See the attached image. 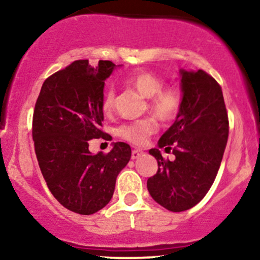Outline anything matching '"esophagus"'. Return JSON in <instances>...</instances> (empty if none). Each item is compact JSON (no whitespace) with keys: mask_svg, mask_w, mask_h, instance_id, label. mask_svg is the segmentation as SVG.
Wrapping results in <instances>:
<instances>
[{"mask_svg":"<svg viewBox=\"0 0 260 260\" xmlns=\"http://www.w3.org/2000/svg\"><path fill=\"white\" fill-rule=\"evenodd\" d=\"M142 155H143V151L139 150V149H133L132 150V159L133 160L138 159V157L142 156Z\"/></svg>","mask_w":260,"mask_h":260,"instance_id":"obj_1","label":"esophagus"}]
</instances>
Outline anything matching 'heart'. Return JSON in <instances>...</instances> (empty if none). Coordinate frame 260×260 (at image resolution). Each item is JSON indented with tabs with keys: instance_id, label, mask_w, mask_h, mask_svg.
I'll return each mask as SVG.
<instances>
[{
	"instance_id": "heart-1",
	"label": "heart",
	"mask_w": 260,
	"mask_h": 260,
	"mask_svg": "<svg viewBox=\"0 0 260 260\" xmlns=\"http://www.w3.org/2000/svg\"><path fill=\"white\" fill-rule=\"evenodd\" d=\"M126 83L149 99L150 110L162 120H171L180 111V92L175 88H164V79L157 74L149 71H139L131 74L126 79ZM115 98L116 94L113 88L107 89L101 104L104 112L112 111L115 106ZM156 121L151 117H147L123 123L117 128V136L134 145H143L147 142L148 137L156 132Z\"/></svg>"
}]
</instances>
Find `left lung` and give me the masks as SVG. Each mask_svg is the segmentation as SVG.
<instances>
[{
  "label": "left lung",
  "mask_w": 260,
  "mask_h": 260,
  "mask_svg": "<svg viewBox=\"0 0 260 260\" xmlns=\"http://www.w3.org/2000/svg\"><path fill=\"white\" fill-rule=\"evenodd\" d=\"M181 107L159 148L171 150L165 160L157 148V172L147 182L150 196L170 211L188 210L204 198L214 183L229 137V117L221 86L204 71H180Z\"/></svg>",
  "instance_id": "obj_1"
}]
</instances>
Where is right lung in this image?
<instances>
[{"label": "right lung", "instance_id": "add662e5", "mask_svg": "<svg viewBox=\"0 0 260 260\" xmlns=\"http://www.w3.org/2000/svg\"><path fill=\"white\" fill-rule=\"evenodd\" d=\"M116 66L74 61L44 82L32 116V139L50 192L68 210L91 215L111 201L116 178L131 159V147L113 143L110 153L91 154L89 140L107 139L103 126L105 80Z\"/></svg>", "mask_w": 260, "mask_h": 260}]
</instances>
